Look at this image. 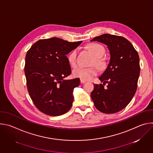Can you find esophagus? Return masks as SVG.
Segmentation results:
<instances>
[{
    "label": "esophagus",
    "mask_w": 153,
    "mask_h": 153,
    "mask_svg": "<svg viewBox=\"0 0 153 153\" xmlns=\"http://www.w3.org/2000/svg\"><path fill=\"white\" fill-rule=\"evenodd\" d=\"M85 82H86V81H85V80H83L80 79V83H85Z\"/></svg>",
    "instance_id": "esophagus-1"
}]
</instances>
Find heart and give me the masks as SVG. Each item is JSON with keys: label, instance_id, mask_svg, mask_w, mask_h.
Returning a JSON list of instances; mask_svg holds the SVG:
<instances>
[{"label": "heart", "instance_id": "1", "mask_svg": "<svg viewBox=\"0 0 153 153\" xmlns=\"http://www.w3.org/2000/svg\"><path fill=\"white\" fill-rule=\"evenodd\" d=\"M88 49L96 57L93 65H96L100 69H103L106 67L105 59L102 57L105 53V48L99 43H92L87 46ZM68 60L72 67H75L77 65V51L76 49L71 51L68 55ZM99 74V69L96 67L85 68L79 67L73 71L74 77L80 78L83 80H90Z\"/></svg>", "mask_w": 153, "mask_h": 153}]
</instances>
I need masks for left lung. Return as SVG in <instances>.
I'll list each match as a JSON object with an SVG mask.
<instances>
[{
	"label": "left lung",
	"instance_id": "8db88e82",
	"mask_svg": "<svg viewBox=\"0 0 153 153\" xmlns=\"http://www.w3.org/2000/svg\"><path fill=\"white\" fill-rule=\"evenodd\" d=\"M108 46L111 57L108 67L99 79L103 84H94L91 97L102 113L113 114L125 108L132 100L140 74L139 57L129 40L123 37L104 34L94 37ZM108 83L106 89L103 84Z\"/></svg>",
	"mask_w": 153,
	"mask_h": 153
}]
</instances>
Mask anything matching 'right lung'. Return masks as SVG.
Here are the masks:
<instances>
[{"mask_svg": "<svg viewBox=\"0 0 153 153\" xmlns=\"http://www.w3.org/2000/svg\"><path fill=\"white\" fill-rule=\"evenodd\" d=\"M81 43L52 37L37 41L27 51L25 65L27 89L42 113L57 116L71 108L73 91L79 85L80 79H64L71 73L66 55Z\"/></svg>", "mask_w": 153, "mask_h": 153, "instance_id": "add662e5", "label": "right lung"}]
</instances>
